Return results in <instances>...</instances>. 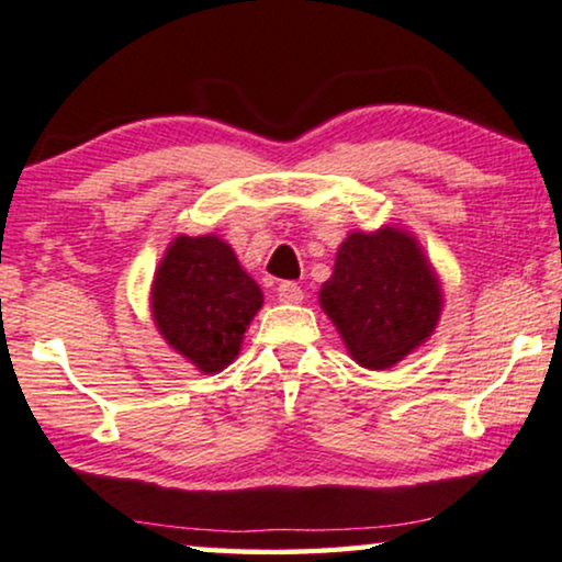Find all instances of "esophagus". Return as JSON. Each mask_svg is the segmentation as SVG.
Listing matches in <instances>:
<instances>
[{
	"label": "esophagus",
	"mask_w": 562,
	"mask_h": 562,
	"mask_svg": "<svg viewBox=\"0 0 562 562\" xmlns=\"http://www.w3.org/2000/svg\"><path fill=\"white\" fill-rule=\"evenodd\" d=\"M276 294H279V299L283 304H299L304 299V291H302V286H299V283H294V281H283V283H279V289H276Z\"/></svg>",
	"instance_id": "obj_1"
}]
</instances>
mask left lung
I'll return each instance as SVG.
<instances>
[{"instance_id": "obj_1", "label": "left lung", "mask_w": 562, "mask_h": 562, "mask_svg": "<svg viewBox=\"0 0 562 562\" xmlns=\"http://www.w3.org/2000/svg\"><path fill=\"white\" fill-rule=\"evenodd\" d=\"M319 307L363 369L384 371L431 338L443 291L418 237L397 224L353 229L335 252Z\"/></svg>"}]
</instances>
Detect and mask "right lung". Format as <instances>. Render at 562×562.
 Returning <instances> with one entry per match:
<instances>
[{
	"mask_svg": "<svg viewBox=\"0 0 562 562\" xmlns=\"http://www.w3.org/2000/svg\"><path fill=\"white\" fill-rule=\"evenodd\" d=\"M260 307L263 291L214 232L175 237L149 289L151 319L165 344L203 374H216L237 359Z\"/></svg>",
	"mask_w": 562,
	"mask_h": 562,
	"instance_id": "add662e5",
	"label": "right lung"
}]
</instances>
